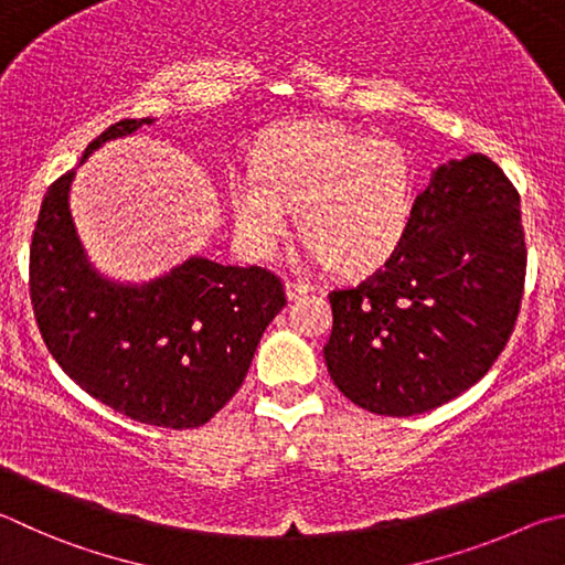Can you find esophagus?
<instances>
[{
  "label": "esophagus",
  "mask_w": 565,
  "mask_h": 565,
  "mask_svg": "<svg viewBox=\"0 0 565 565\" xmlns=\"http://www.w3.org/2000/svg\"><path fill=\"white\" fill-rule=\"evenodd\" d=\"M285 290H288V298L290 300H298L300 295L312 290V285L305 282V280H288V285H285Z\"/></svg>",
  "instance_id": "34e87169"
}]
</instances>
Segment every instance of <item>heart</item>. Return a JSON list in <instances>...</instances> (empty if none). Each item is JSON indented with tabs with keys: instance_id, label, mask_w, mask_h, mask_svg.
Here are the masks:
<instances>
[{
	"instance_id": "1",
	"label": "heart",
	"mask_w": 565,
	"mask_h": 565,
	"mask_svg": "<svg viewBox=\"0 0 565 565\" xmlns=\"http://www.w3.org/2000/svg\"><path fill=\"white\" fill-rule=\"evenodd\" d=\"M414 203L412 158L387 136H362L330 121L275 128L257 173L237 171L231 211L237 241L255 257L273 255L292 231V215L312 255L340 270L387 257Z\"/></svg>"
}]
</instances>
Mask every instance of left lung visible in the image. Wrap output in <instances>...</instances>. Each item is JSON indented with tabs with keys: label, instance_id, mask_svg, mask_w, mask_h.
Wrapping results in <instances>:
<instances>
[{
	"label": "left lung",
	"instance_id": "8db88e82",
	"mask_svg": "<svg viewBox=\"0 0 565 565\" xmlns=\"http://www.w3.org/2000/svg\"><path fill=\"white\" fill-rule=\"evenodd\" d=\"M519 191L481 153L441 163L387 260L332 290L324 362L338 390L382 417L459 397L491 370L526 280Z\"/></svg>",
	"mask_w": 565,
	"mask_h": 565
}]
</instances>
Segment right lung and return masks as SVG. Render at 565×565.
Returning a JSON list of instances; mask_svg holds the SVG:
<instances>
[{
	"mask_svg": "<svg viewBox=\"0 0 565 565\" xmlns=\"http://www.w3.org/2000/svg\"><path fill=\"white\" fill-rule=\"evenodd\" d=\"M146 118L96 136L84 158ZM74 171L46 188L29 245V298L52 358L86 394L141 424L195 429L221 412L250 367L285 285L265 267L191 257L148 285H116L86 263L68 215Z\"/></svg>",
	"mask_w": 565,
	"mask_h": 565,
	"instance_id": "right-lung-1",
	"label": "right lung"
}]
</instances>
